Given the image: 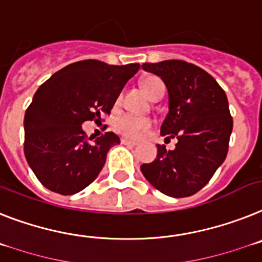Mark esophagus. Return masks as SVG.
Returning <instances> with one entry per match:
<instances>
[{
    "instance_id": "1",
    "label": "esophagus",
    "mask_w": 262,
    "mask_h": 262,
    "mask_svg": "<svg viewBox=\"0 0 262 262\" xmlns=\"http://www.w3.org/2000/svg\"><path fill=\"white\" fill-rule=\"evenodd\" d=\"M121 144L124 145H132V146H136L137 145V141H133V140H129V138H121Z\"/></svg>"
}]
</instances>
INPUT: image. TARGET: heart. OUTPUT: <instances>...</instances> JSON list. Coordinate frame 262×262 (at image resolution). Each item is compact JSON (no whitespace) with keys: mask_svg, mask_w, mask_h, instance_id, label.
<instances>
[{"mask_svg":"<svg viewBox=\"0 0 262 262\" xmlns=\"http://www.w3.org/2000/svg\"><path fill=\"white\" fill-rule=\"evenodd\" d=\"M160 86H164V83L157 77H148V78H145L142 81V89L145 90V93L148 94L149 97H151V94L155 93ZM116 126L126 137L136 138L138 136H141L142 132H145L150 126V122L148 120H145V118L125 114V116L118 118Z\"/></svg>","mask_w":262,"mask_h":262,"instance_id":"heart-1","label":"heart"}]
</instances>
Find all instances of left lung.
<instances>
[{
    "label": "left lung",
    "mask_w": 262,
    "mask_h": 262,
    "mask_svg": "<svg viewBox=\"0 0 262 262\" xmlns=\"http://www.w3.org/2000/svg\"><path fill=\"white\" fill-rule=\"evenodd\" d=\"M164 81L169 112L161 125L165 140L177 138L173 150L157 145V157L142 164L144 177L174 199L197 193L226 158L233 120L225 92L201 68L181 60L142 63Z\"/></svg>",
    "instance_id": "1"
}]
</instances>
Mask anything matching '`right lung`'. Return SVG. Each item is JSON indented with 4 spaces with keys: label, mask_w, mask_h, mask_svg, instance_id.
Wrapping results in <instances>:
<instances>
[{
    "label": "right lung",
    "mask_w": 262,
    "mask_h": 262,
    "mask_svg": "<svg viewBox=\"0 0 262 262\" xmlns=\"http://www.w3.org/2000/svg\"><path fill=\"white\" fill-rule=\"evenodd\" d=\"M138 63L109 65L98 60L73 62L43 82L24 118L26 161L38 181L58 194L81 192L100 174L109 149L120 144L113 132L90 137L82 124L111 113Z\"/></svg>",
    "instance_id": "1"
}]
</instances>
